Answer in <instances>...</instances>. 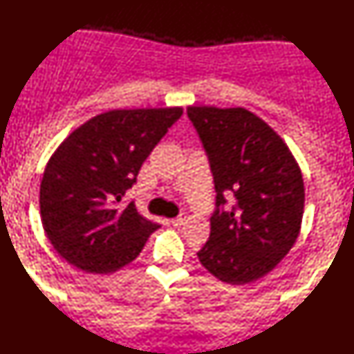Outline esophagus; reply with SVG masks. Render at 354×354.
Segmentation results:
<instances>
[{
  "label": "esophagus",
  "mask_w": 354,
  "mask_h": 354,
  "mask_svg": "<svg viewBox=\"0 0 354 354\" xmlns=\"http://www.w3.org/2000/svg\"><path fill=\"white\" fill-rule=\"evenodd\" d=\"M185 222H186V216H178L176 218H171V223L174 227L185 225Z\"/></svg>",
  "instance_id": "1"
}]
</instances>
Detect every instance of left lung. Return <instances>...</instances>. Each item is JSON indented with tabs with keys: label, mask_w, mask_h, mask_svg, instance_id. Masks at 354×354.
<instances>
[{
	"label": "left lung",
	"mask_w": 354,
	"mask_h": 354,
	"mask_svg": "<svg viewBox=\"0 0 354 354\" xmlns=\"http://www.w3.org/2000/svg\"><path fill=\"white\" fill-rule=\"evenodd\" d=\"M187 118L217 192L209 240L198 258L222 283H252L296 243L306 201L301 168L283 138L248 109L189 106ZM227 197L234 204L223 211Z\"/></svg>",
	"instance_id": "1"
}]
</instances>
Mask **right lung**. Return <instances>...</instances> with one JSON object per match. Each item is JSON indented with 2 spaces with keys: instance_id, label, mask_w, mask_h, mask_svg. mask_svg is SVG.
I'll return each instance as SVG.
<instances>
[{
  "instance_id": "1",
  "label": "right lung",
  "mask_w": 354,
  "mask_h": 354,
  "mask_svg": "<svg viewBox=\"0 0 354 354\" xmlns=\"http://www.w3.org/2000/svg\"><path fill=\"white\" fill-rule=\"evenodd\" d=\"M183 107L113 109L75 129L48 160L40 183L44 230L62 258L93 274L133 261L158 223L120 205L155 145Z\"/></svg>"
}]
</instances>
